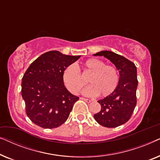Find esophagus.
<instances>
[{
  "label": "esophagus",
  "instance_id": "obj_1",
  "mask_svg": "<svg viewBox=\"0 0 160 160\" xmlns=\"http://www.w3.org/2000/svg\"><path fill=\"white\" fill-rule=\"evenodd\" d=\"M81 99L84 100V101H86L87 102H90L92 100H89V99H87V98H81Z\"/></svg>",
  "mask_w": 160,
  "mask_h": 160
}]
</instances>
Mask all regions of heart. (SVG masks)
Listing matches in <instances>:
<instances>
[{
  "label": "heart",
  "instance_id": "obj_1",
  "mask_svg": "<svg viewBox=\"0 0 160 160\" xmlns=\"http://www.w3.org/2000/svg\"><path fill=\"white\" fill-rule=\"evenodd\" d=\"M88 82L91 85L83 93L89 96L97 95L107 97L112 94L119 84V76L117 68L105 65L102 61L96 58H89L76 68L70 65L62 73V82L68 90L71 93L79 94L86 84L82 76L89 75Z\"/></svg>",
  "mask_w": 160,
  "mask_h": 160
}]
</instances>
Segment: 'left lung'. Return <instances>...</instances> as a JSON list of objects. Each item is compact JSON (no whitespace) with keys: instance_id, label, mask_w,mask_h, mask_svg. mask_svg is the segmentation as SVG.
I'll use <instances>...</instances> for the list:
<instances>
[{"instance_id":"left-lung-1","label":"left lung","mask_w":160,"mask_h":160,"mask_svg":"<svg viewBox=\"0 0 160 160\" xmlns=\"http://www.w3.org/2000/svg\"><path fill=\"white\" fill-rule=\"evenodd\" d=\"M103 56L115 65L119 72V84L111 95L98 100L101 106L94 115L96 122L106 128H113L126 123L130 119L137 103V68L134 63L124 57L111 51L94 54Z\"/></svg>"}]
</instances>
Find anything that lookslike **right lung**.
Masks as SVG:
<instances>
[{
	"mask_svg": "<svg viewBox=\"0 0 160 160\" xmlns=\"http://www.w3.org/2000/svg\"><path fill=\"white\" fill-rule=\"evenodd\" d=\"M79 58L50 51L41 54L25 71L22 97L25 102L26 114L36 125L56 128L68 119L79 98L65 88L62 73Z\"/></svg>",
	"mask_w": 160,
	"mask_h": 160,
	"instance_id": "right-lung-1",
	"label": "right lung"
}]
</instances>
